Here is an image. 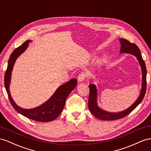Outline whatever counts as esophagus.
<instances>
[{
    "label": "esophagus",
    "instance_id": "obj_1",
    "mask_svg": "<svg viewBox=\"0 0 151 151\" xmlns=\"http://www.w3.org/2000/svg\"><path fill=\"white\" fill-rule=\"evenodd\" d=\"M86 77H87V73L85 72H81L78 76V82H82V81H84Z\"/></svg>",
    "mask_w": 151,
    "mask_h": 151
}]
</instances>
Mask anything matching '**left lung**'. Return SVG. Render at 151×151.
Listing matches in <instances>:
<instances>
[{"mask_svg": "<svg viewBox=\"0 0 151 151\" xmlns=\"http://www.w3.org/2000/svg\"><path fill=\"white\" fill-rule=\"evenodd\" d=\"M120 44H121V49H120L119 53H127L133 55L137 59L139 62L140 66L141 67L142 73V89L140 91V96L133 104L129 107L128 109L123 111L118 112V113H111V112L106 111L104 109L100 108L97 104V90L96 85L90 84L89 85L90 93L88 102V109L95 117L102 120H114L119 118H122L124 116L130 114L131 112L135 109L140 103L142 101L143 99L146 92V76H147V70L145 62L140 54V49L135 44L130 43L127 40L124 38H119Z\"/></svg>", "mask_w": 151, "mask_h": 151, "instance_id": "1", "label": "left lung"}]
</instances>
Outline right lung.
I'll return each mask as SVG.
<instances>
[{
  "mask_svg": "<svg viewBox=\"0 0 151 151\" xmlns=\"http://www.w3.org/2000/svg\"><path fill=\"white\" fill-rule=\"evenodd\" d=\"M31 42L32 40H27L21 46L16 48L11 54L8 61L7 70L4 76V85L11 104L18 113L25 117L37 122H49L56 119L61 114L69 94L76 87L77 80L75 78H73L59 86L49 100L35 108L27 109L17 105L12 99L9 91L12 71L16 60L27 49L29 43Z\"/></svg>",
  "mask_w": 151,
  "mask_h": 151,
  "instance_id": "add662e5",
  "label": "right lung"
}]
</instances>
